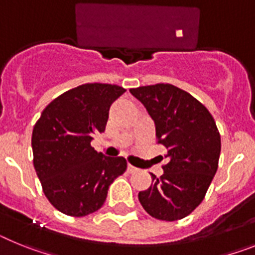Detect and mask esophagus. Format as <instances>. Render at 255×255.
<instances>
[{
    "mask_svg": "<svg viewBox=\"0 0 255 255\" xmlns=\"http://www.w3.org/2000/svg\"><path fill=\"white\" fill-rule=\"evenodd\" d=\"M127 170H128V173H133V172H136V170H137V168L133 167L132 164H128L127 165Z\"/></svg>",
    "mask_w": 255,
    "mask_h": 255,
    "instance_id": "1",
    "label": "esophagus"
}]
</instances>
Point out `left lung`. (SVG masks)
<instances>
[{"mask_svg": "<svg viewBox=\"0 0 255 255\" xmlns=\"http://www.w3.org/2000/svg\"><path fill=\"white\" fill-rule=\"evenodd\" d=\"M155 123L158 143L167 149L160 178L151 173L138 200L151 217L178 221L205 198L218 169L221 134L209 110L194 96L169 83L130 88Z\"/></svg>", "mask_w": 255, "mask_h": 255, "instance_id": "8db88e82", "label": "left lung"}]
</instances>
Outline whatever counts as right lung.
I'll return each instance as SVG.
<instances>
[{"label": "right lung", "instance_id": "obj_1", "mask_svg": "<svg viewBox=\"0 0 255 255\" xmlns=\"http://www.w3.org/2000/svg\"><path fill=\"white\" fill-rule=\"evenodd\" d=\"M125 92L106 83L78 86L51 101L34 125L33 165L46 198L66 216L100 209L109 186L127 169L123 156H105L91 146L105 130L110 105Z\"/></svg>", "mask_w": 255, "mask_h": 255}]
</instances>
